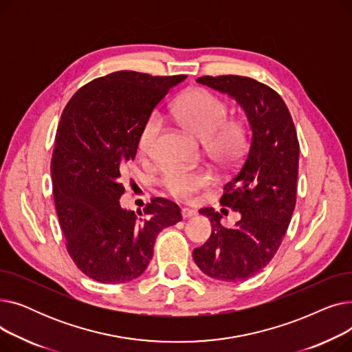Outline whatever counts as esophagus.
Here are the masks:
<instances>
[{
	"instance_id": "obj_1",
	"label": "esophagus",
	"mask_w": 352,
	"mask_h": 352,
	"mask_svg": "<svg viewBox=\"0 0 352 352\" xmlns=\"http://www.w3.org/2000/svg\"><path fill=\"white\" fill-rule=\"evenodd\" d=\"M181 214H182V218H184V219H188V218H191V217H195V215H197V211H195V210H191V208H182Z\"/></svg>"
}]
</instances>
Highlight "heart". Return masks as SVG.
I'll return each instance as SVG.
<instances>
[{"label": "heart", "mask_w": 352, "mask_h": 352, "mask_svg": "<svg viewBox=\"0 0 352 352\" xmlns=\"http://www.w3.org/2000/svg\"><path fill=\"white\" fill-rule=\"evenodd\" d=\"M174 120L188 133L202 140L207 155L217 164L230 166L241 158L247 145V126L238 118H227V102L207 88H192L182 94L171 107ZM162 122L151 114L142 124L138 134V151L151 157L161 133ZM214 182L211 171L174 168L166 171L162 187L174 198L188 201Z\"/></svg>", "instance_id": "1"}]
</instances>
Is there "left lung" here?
I'll return each instance as SVG.
<instances>
[{"label":"left lung","mask_w":352,"mask_h":352,"mask_svg":"<svg viewBox=\"0 0 352 352\" xmlns=\"http://www.w3.org/2000/svg\"><path fill=\"white\" fill-rule=\"evenodd\" d=\"M197 81L236 100L248 117L251 138L219 198L221 206L241 212V219L227 228L212 207L199 210L212 232L192 256L214 280L243 281L260 272L283 243L297 201L300 142L284 100L267 84L241 76Z\"/></svg>","instance_id":"8db88e82"}]
</instances>
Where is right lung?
<instances>
[{"label":"right lung","instance_id":"add662e5","mask_svg":"<svg viewBox=\"0 0 352 352\" xmlns=\"http://www.w3.org/2000/svg\"><path fill=\"white\" fill-rule=\"evenodd\" d=\"M186 77L111 72L81 87L63 111L51 158L54 204L69 256L98 283L140 276L158 232L182 219L170 199L154 197L134 212L122 210L120 198L142 124Z\"/></svg>","mask_w":352,"mask_h":352}]
</instances>
